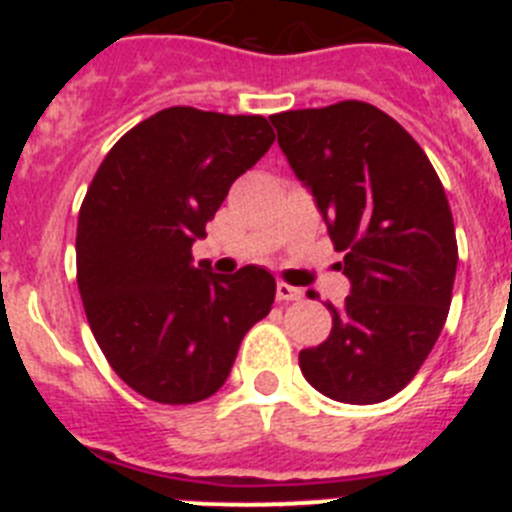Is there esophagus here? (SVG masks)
Segmentation results:
<instances>
[{
    "label": "esophagus",
    "instance_id": "1",
    "mask_svg": "<svg viewBox=\"0 0 512 512\" xmlns=\"http://www.w3.org/2000/svg\"><path fill=\"white\" fill-rule=\"evenodd\" d=\"M302 295H305V292H302L300 287H292V284H284V282L277 284V300L279 302L302 300Z\"/></svg>",
    "mask_w": 512,
    "mask_h": 512
}]
</instances>
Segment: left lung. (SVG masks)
Instances as JSON below:
<instances>
[{
	"instance_id": "8db88e82",
	"label": "left lung",
	"mask_w": 512,
	"mask_h": 512,
	"mask_svg": "<svg viewBox=\"0 0 512 512\" xmlns=\"http://www.w3.org/2000/svg\"><path fill=\"white\" fill-rule=\"evenodd\" d=\"M279 148L343 251L351 295L330 336L300 351L307 382L351 405L390 400L418 374L451 305L454 217L413 135L374 104L271 115Z\"/></svg>"
}]
</instances>
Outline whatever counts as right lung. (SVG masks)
I'll use <instances>...</instances> for the list:
<instances>
[{"label": "right lung", "mask_w": 512, "mask_h": 512, "mask_svg": "<svg viewBox=\"0 0 512 512\" xmlns=\"http://www.w3.org/2000/svg\"><path fill=\"white\" fill-rule=\"evenodd\" d=\"M271 143L261 115L169 107L122 135L94 174L79 210L76 282L104 359L138 395L207 400L269 315V271L197 269L192 243Z\"/></svg>", "instance_id": "obj_1"}]
</instances>
